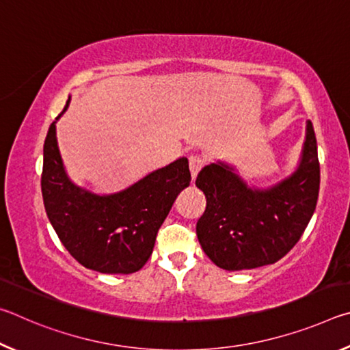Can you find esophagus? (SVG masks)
<instances>
[{
    "instance_id": "1",
    "label": "esophagus",
    "mask_w": 350,
    "mask_h": 350,
    "mask_svg": "<svg viewBox=\"0 0 350 350\" xmlns=\"http://www.w3.org/2000/svg\"><path fill=\"white\" fill-rule=\"evenodd\" d=\"M204 163H205L204 157H200V156H191V157H189V171H191L193 179H196V176H198V173L200 171V168L204 167Z\"/></svg>"
}]
</instances>
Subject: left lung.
<instances>
[{"mask_svg": "<svg viewBox=\"0 0 350 350\" xmlns=\"http://www.w3.org/2000/svg\"><path fill=\"white\" fill-rule=\"evenodd\" d=\"M196 187L206 199L198 239L217 267L248 270L276 262L299 241L317 206L319 161L312 122L298 170L278 185L252 189L219 162L200 170Z\"/></svg>", "mask_w": 350, "mask_h": 350, "instance_id": "8db88e82", "label": "left lung"}]
</instances>
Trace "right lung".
I'll return each mask as SVG.
<instances>
[{
	"mask_svg": "<svg viewBox=\"0 0 350 350\" xmlns=\"http://www.w3.org/2000/svg\"><path fill=\"white\" fill-rule=\"evenodd\" d=\"M68 105L69 100L62 114ZM189 182L188 161L182 157L120 193L97 196L68 179L55 122L47 131L41 173L44 208L62 244L86 269L128 275L144 267L159 228Z\"/></svg>",
	"mask_w": 350,
	"mask_h": 350,
	"instance_id": "right-lung-1",
	"label": "right lung"
}]
</instances>
